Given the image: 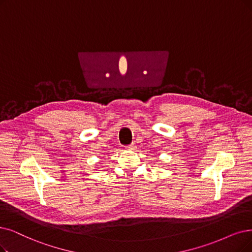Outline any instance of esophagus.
<instances>
[{
  "label": "esophagus",
  "instance_id": "esophagus-1",
  "mask_svg": "<svg viewBox=\"0 0 252 252\" xmlns=\"http://www.w3.org/2000/svg\"><path fill=\"white\" fill-rule=\"evenodd\" d=\"M126 149L127 150H135L136 149V145L134 143H132V144H130L129 146H127Z\"/></svg>",
  "mask_w": 252,
  "mask_h": 252
}]
</instances>
